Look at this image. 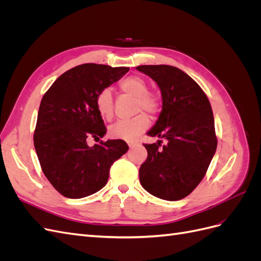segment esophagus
<instances>
[{
    "label": "esophagus",
    "mask_w": 261,
    "mask_h": 261,
    "mask_svg": "<svg viewBox=\"0 0 261 261\" xmlns=\"http://www.w3.org/2000/svg\"><path fill=\"white\" fill-rule=\"evenodd\" d=\"M127 145H128V147H129V148H133L134 146H135V143H134V141L128 140V141H127Z\"/></svg>",
    "instance_id": "34e87169"
}]
</instances>
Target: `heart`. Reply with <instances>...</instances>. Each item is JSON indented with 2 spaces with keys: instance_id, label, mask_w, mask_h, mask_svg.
Listing matches in <instances>:
<instances>
[{
  "instance_id": "obj_1",
  "label": "heart",
  "mask_w": 261,
  "mask_h": 261,
  "mask_svg": "<svg viewBox=\"0 0 261 261\" xmlns=\"http://www.w3.org/2000/svg\"><path fill=\"white\" fill-rule=\"evenodd\" d=\"M120 89L122 92L135 99L133 106L134 113L137 114L128 120L118 121L109 128L110 136L117 139L134 140L141 133H144L148 125L149 118L143 113L146 112L150 115H154L159 112L161 107V99L156 93L148 90V84L145 78L141 76H129L120 83ZM96 107L100 116L107 121H111L114 114L113 97L111 90L103 89L99 92L96 99Z\"/></svg>"
}]
</instances>
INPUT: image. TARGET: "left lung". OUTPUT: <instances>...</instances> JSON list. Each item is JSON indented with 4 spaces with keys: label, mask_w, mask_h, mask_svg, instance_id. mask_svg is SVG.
<instances>
[{
    "label": "left lung",
    "mask_w": 261,
    "mask_h": 261,
    "mask_svg": "<svg viewBox=\"0 0 261 261\" xmlns=\"http://www.w3.org/2000/svg\"><path fill=\"white\" fill-rule=\"evenodd\" d=\"M136 69L159 86L162 111L151 137L167 140L144 145L148 151L139 169L141 186L158 198H185L206 175L218 139L215 120L206 93L192 77L170 65H141Z\"/></svg>",
    "instance_id": "obj_1"
}]
</instances>
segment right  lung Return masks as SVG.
I'll return each mask as SVG.
<instances>
[{
	"label": "right lung",
	"instance_id": "1",
	"mask_svg": "<svg viewBox=\"0 0 261 261\" xmlns=\"http://www.w3.org/2000/svg\"><path fill=\"white\" fill-rule=\"evenodd\" d=\"M128 70L86 63L62 74L44 93L34 145L45 177L67 198H84L105 187L111 165L128 150L122 139L87 145L107 133L97 96Z\"/></svg>",
	"mask_w": 261,
	"mask_h": 261
}]
</instances>
